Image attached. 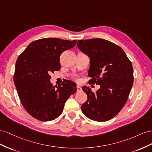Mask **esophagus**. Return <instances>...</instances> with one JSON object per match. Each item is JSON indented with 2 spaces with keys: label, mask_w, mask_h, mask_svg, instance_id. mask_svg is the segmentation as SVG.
Instances as JSON below:
<instances>
[{
  "label": "esophagus",
  "mask_w": 152,
  "mask_h": 152,
  "mask_svg": "<svg viewBox=\"0 0 152 152\" xmlns=\"http://www.w3.org/2000/svg\"><path fill=\"white\" fill-rule=\"evenodd\" d=\"M76 89H77V92H80V91L81 90V88L80 87V86L79 85H77V86H76Z\"/></svg>",
  "instance_id": "esophagus-1"
}]
</instances>
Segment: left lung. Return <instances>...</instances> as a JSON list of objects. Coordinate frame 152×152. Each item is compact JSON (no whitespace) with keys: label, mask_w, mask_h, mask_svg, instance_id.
<instances>
[{"label":"left lung","mask_w":152,"mask_h":152,"mask_svg":"<svg viewBox=\"0 0 152 152\" xmlns=\"http://www.w3.org/2000/svg\"><path fill=\"white\" fill-rule=\"evenodd\" d=\"M77 46L90 58L89 84L101 86L96 93L84 86L87 101L81 106L82 113L97 122L115 117L126 103L134 82L131 62L121 48L107 40H78Z\"/></svg>","instance_id":"8db88e82"}]
</instances>
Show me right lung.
I'll return each instance as SVG.
<instances>
[{"mask_svg":"<svg viewBox=\"0 0 152 152\" xmlns=\"http://www.w3.org/2000/svg\"><path fill=\"white\" fill-rule=\"evenodd\" d=\"M76 41L41 39L29 44L17 59L14 83L23 106L36 119L48 122L57 118L68 98L76 92V85L71 81L56 88L50 82V74L60 69V55L75 46Z\"/></svg>","mask_w":152,"mask_h":152,"instance_id":"right-lung-1","label":"right lung"}]
</instances>
